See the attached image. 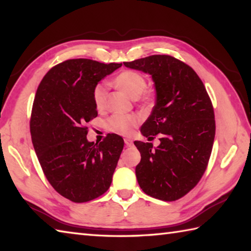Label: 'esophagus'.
<instances>
[{
    "label": "esophagus",
    "instance_id": "obj_1",
    "mask_svg": "<svg viewBox=\"0 0 251 251\" xmlns=\"http://www.w3.org/2000/svg\"><path fill=\"white\" fill-rule=\"evenodd\" d=\"M124 141H125V145H126L127 147H131L132 145H134V141H132L131 139H128V138H126V139H125Z\"/></svg>",
    "mask_w": 251,
    "mask_h": 251
}]
</instances>
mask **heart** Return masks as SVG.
Instances as JSON below:
<instances>
[{
	"instance_id": "1",
	"label": "heart",
	"mask_w": 251,
	"mask_h": 251,
	"mask_svg": "<svg viewBox=\"0 0 251 251\" xmlns=\"http://www.w3.org/2000/svg\"><path fill=\"white\" fill-rule=\"evenodd\" d=\"M114 86L123 90L130 98L137 99L145 92L147 81L145 76L139 72L134 70H125L117 74L113 81ZM108 93L103 85H98L94 89V102L99 111H103L106 108ZM139 119L136 115H122L116 114L108 120L109 130L122 136L131 135L137 127Z\"/></svg>"
}]
</instances>
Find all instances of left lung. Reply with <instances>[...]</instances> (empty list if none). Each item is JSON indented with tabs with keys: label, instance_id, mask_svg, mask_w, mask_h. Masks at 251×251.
<instances>
[{
	"label": "left lung",
	"instance_id": "8db88e82",
	"mask_svg": "<svg viewBox=\"0 0 251 251\" xmlns=\"http://www.w3.org/2000/svg\"><path fill=\"white\" fill-rule=\"evenodd\" d=\"M127 68L150 74L156 92L151 115L141 134H159L161 145L135 141L141 154L136 166L140 188L154 199L173 201L199 183L209 161L216 134L211 100L190 66L168 55H153Z\"/></svg>",
	"mask_w": 251,
	"mask_h": 251
}]
</instances>
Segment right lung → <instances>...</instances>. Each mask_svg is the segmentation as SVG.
I'll return each mask as SVG.
<instances>
[{"label":"right lung","mask_w":251,"mask_h":251,"mask_svg":"<svg viewBox=\"0 0 251 251\" xmlns=\"http://www.w3.org/2000/svg\"><path fill=\"white\" fill-rule=\"evenodd\" d=\"M122 63L70 59L51 68L37 87L32 106V143L45 177L58 193L74 202L108 191L124 148L123 138L87 140L86 123L97 116L94 89Z\"/></svg>","instance_id":"right-lung-1"}]
</instances>
